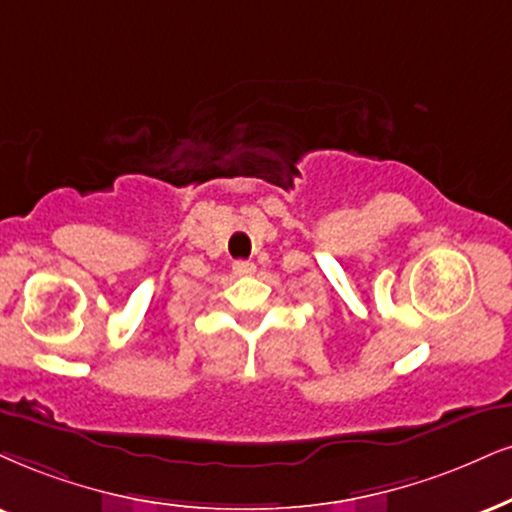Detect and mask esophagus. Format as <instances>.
Wrapping results in <instances>:
<instances>
[{"instance_id": "34e87169", "label": "esophagus", "mask_w": 512, "mask_h": 512, "mask_svg": "<svg viewBox=\"0 0 512 512\" xmlns=\"http://www.w3.org/2000/svg\"><path fill=\"white\" fill-rule=\"evenodd\" d=\"M232 270H235V275H239V277H249V275L256 273V266L251 261H235Z\"/></svg>"}]
</instances>
